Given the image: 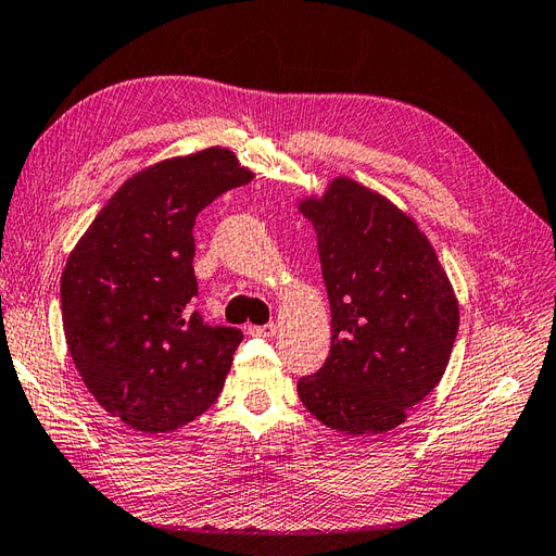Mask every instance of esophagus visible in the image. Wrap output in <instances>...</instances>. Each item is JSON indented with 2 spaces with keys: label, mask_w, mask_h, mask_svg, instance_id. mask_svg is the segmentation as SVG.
<instances>
[{
  "label": "esophagus",
  "mask_w": 556,
  "mask_h": 556,
  "mask_svg": "<svg viewBox=\"0 0 556 556\" xmlns=\"http://www.w3.org/2000/svg\"><path fill=\"white\" fill-rule=\"evenodd\" d=\"M248 331L252 336H262V339H271V336H276L278 327L276 325H262V327H250Z\"/></svg>",
  "instance_id": "1"
}]
</instances>
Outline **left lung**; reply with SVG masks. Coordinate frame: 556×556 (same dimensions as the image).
Returning <instances> with one entry per match:
<instances>
[{
	"instance_id": "8db88e82",
	"label": "left lung",
	"mask_w": 556,
	"mask_h": 556,
	"mask_svg": "<svg viewBox=\"0 0 556 556\" xmlns=\"http://www.w3.org/2000/svg\"><path fill=\"white\" fill-rule=\"evenodd\" d=\"M296 208L317 231L331 306L329 357L299 399L329 429L392 431L445 374L457 294L427 233L384 194L336 176Z\"/></svg>"
}]
</instances>
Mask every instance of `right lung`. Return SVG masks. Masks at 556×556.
Returning <instances> with one entry per match:
<instances>
[{
    "instance_id": "obj_1",
    "label": "right lung",
    "mask_w": 556,
    "mask_h": 556,
    "mask_svg": "<svg viewBox=\"0 0 556 556\" xmlns=\"http://www.w3.org/2000/svg\"><path fill=\"white\" fill-rule=\"evenodd\" d=\"M255 178L229 148L129 176L74 245L60 280L66 348L88 392L143 433L174 431L220 396L243 333L208 327L197 296V215Z\"/></svg>"
}]
</instances>
